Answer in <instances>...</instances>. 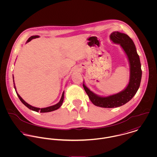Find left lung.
<instances>
[{
  "mask_svg": "<svg viewBox=\"0 0 157 157\" xmlns=\"http://www.w3.org/2000/svg\"><path fill=\"white\" fill-rule=\"evenodd\" d=\"M110 38L113 43L120 45L128 57L130 63V79L128 86L118 94L108 97H100L83 84L92 103L97 106L107 108L119 107L130 101L140 87L142 75L140 57L133 40L127 34L118 31L113 32Z\"/></svg>",
  "mask_w": 157,
  "mask_h": 157,
  "instance_id": "left-lung-1",
  "label": "left lung"
}]
</instances>
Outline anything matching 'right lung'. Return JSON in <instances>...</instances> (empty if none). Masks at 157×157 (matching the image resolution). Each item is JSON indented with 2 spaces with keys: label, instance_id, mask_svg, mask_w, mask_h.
I'll list each match as a JSON object with an SVG mask.
<instances>
[{
  "label": "right lung",
  "instance_id": "right-lung-1",
  "mask_svg": "<svg viewBox=\"0 0 157 157\" xmlns=\"http://www.w3.org/2000/svg\"><path fill=\"white\" fill-rule=\"evenodd\" d=\"M38 37H39V36H33L30 37L28 39V40H27L26 43L29 42V41H31V40L32 39H36V38H38ZM13 79H14V77H13ZM13 82H14V80H13ZM14 88H15V90H16V94H17L18 97L19 98L20 100L22 101V103L24 105H25V106H26L28 108H29V109H31L32 111H36V112H49L53 111H55V110H57V109H59V108L62 106V103H63V101L64 92H63V94H62V97H61V99H60V101H59L58 103H57L56 105H53V106H49V107H47V108H41V109H40V108H36V107L32 106H31L30 105L28 104L26 102H25V101L23 100L22 98V97H21L18 94V93L17 92L16 87H15V85H14Z\"/></svg>",
  "mask_w": 157,
  "mask_h": 157
}]
</instances>
